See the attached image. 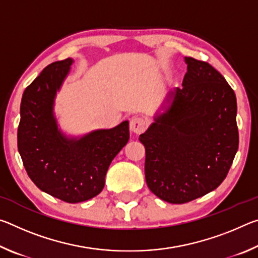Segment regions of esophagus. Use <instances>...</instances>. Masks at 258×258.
Here are the masks:
<instances>
[{"label": "esophagus", "mask_w": 258, "mask_h": 258, "mask_svg": "<svg viewBox=\"0 0 258 258\" xmlns=\"http://www.w3.org/2000/svg\"><path fill=\"white\" fill-rule=\"evenodd\" d=\"M130 128L132 132L140 134L142 132H145V130L147 128V123L146 120L142 118V117H133L130 121Z\"/></svg>", "instance_id": "34e87169"}]
</instances>
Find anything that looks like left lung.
<instances>
[{
    "label": "left lung",
    "mask_w": 258,
    "mask_h": 258,
    "mask_svg": "<svg viewBox=\"0 0 258 258\" xmlns=\"http://www.w3.org/2000/svg\"><path fill=\"white\" fill-rule=\"evenodd\" d=\"M183 87L167 111L140 135L147 185L157 197L185 204L224 181L239 146L237 99L212 64L186 56Z\"/></svg>",
    "instance_id": "obj_1"
}]
</instances>
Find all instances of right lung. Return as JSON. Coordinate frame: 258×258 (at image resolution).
Wrapping results in <instances>:
<instances>
[{"label":"right lung","instance_id":"1","mask_svg":"<svg viewBox=\"0 0 258 258\" xmlns=\"http://www.w3.org/2000/svg\"><path fill=\"white\" fill-rule=\"evenodd\" d=\"M71 58L50 63L26 87L20 104L18 150L26 172L38 189L75 204L98 196L109 165L130 139L128 121L80 140L63 138L52 106L69 72Z\"/></svg>","mask_w":258,"mask_h":258}]
</instances>
